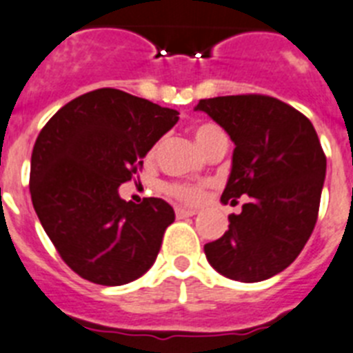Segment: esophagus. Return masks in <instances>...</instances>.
I'll list each match as a JSON object with an SVG mask.
<instances>
[{
	"label": "esophagus",
	"mask_w": 353,
	"mask_h": 353,
	"mask_svg": "<svg viewBox=\"0 0 353 353\" xmlns=\"http://www.w3.org/2000/svg\"><path fill=\"white\" fill-rule=\"evenodd\" d=\"M195 213H197V210H192V208H176V217L177 219H185V217H194Z\"/></svg>",
	"instance_id": "obj_1"
}]
</instances>
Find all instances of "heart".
Returning a JSON list of instances; mask_svg holds the SVG:
<instances>
[{"mask_svg": "<svg viewBox=\"0 0 353 353\" xmlns=\"http://www.w3.org/2000/svg\"><path fill=\"white\" fill-rule=\"evenodd\" d=\"M194 138L195 143L199 145V149L206 152L210 145L226 138V136H224L221 127L215 125V123H199L194 129ZM152 154L154 149L149 152L150 158H152ZM163 190L167 195L185 204H199L206 195V188L203 185H192V183H167L163 186Z\"/></svg>", "mask_w": 353, "mask_h": 353, "instance_id": "1", "label": "heart"}]
</instances>
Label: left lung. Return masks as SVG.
<instances>
[{
	"mask_svg": "<svg viewBox=\"0 0 353 353\" xmlns=\"http://www.w3.org/2000/svg\"><path fill=\"white\" fill-rule=\"evenodd\" d=\"M235 143L224 204L245 197L228 232L204 245L217 272L236 282H262L289 268L318 221L327 172L316 129L305 114L268 94L199 100Z\"/></svg>",
	"mask_w": 353,
	"mask_h": 353,
	"instance_id": "8db88e82",
	"label": "left lung"
}]
</instances>
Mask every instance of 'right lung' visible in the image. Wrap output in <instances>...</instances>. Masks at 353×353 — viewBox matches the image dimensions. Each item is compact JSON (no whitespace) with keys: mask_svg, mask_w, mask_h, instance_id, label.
<instances>
[{"mask_svg":"<svg viewBox=\"0 0 353 353\" xmlns=\"http://www.w3.org/2000/svg\"><path fill=\"white\" fill-rule=\"evenodd\" d=\"M177 114L102 88L68 102L37 136L30 163L34 210L61 259L84 280L123 285L158 256L174 210L158 197L127 203L118 186L134 179Z\"/></svg>","mask_w":353,"mask_h":353,"instance_id":"right-lung-1","label":"right lung"}]
</instances>
